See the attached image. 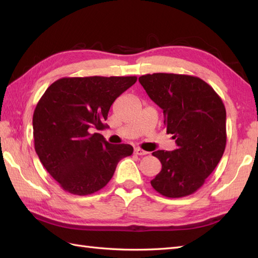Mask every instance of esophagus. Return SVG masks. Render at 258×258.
<instances>
[{"label":"esophagus","mask_w":258,"mask_h":258,"mask_svg":"<svg viewBox=\"0 0 258 258\" xmlns=\"http://www.w3.org/2000/svg\"><path fill=\"white\" fill-rule=\"evenodd\" d=\"M134 153L136 155H147L149 154V152L143 151L142 149H140V147H136V149L134 150Z\"/></svg>","instance_id":"34e87169"}]
</instances>
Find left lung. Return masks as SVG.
<instances>
[{
	"mask_svg": "<svg viewBox=\"0 0 258 258\" xmlns=\"http://www.w3.org/2000/svg\"><path fill=\"white\" fill-rule=\"evenodd\" d=\"M163 109L167 134L177 149L155 151L162 171L151 184L177 199L195 193L221 161L226 146V109L213 87L196 76L154 73L139 79Z\"/></svg>",
	"mask_w": 258,
	"mask_h": 258,
	"instance_id": "obj_1",
	"label": "left lung"
}]
</instances>
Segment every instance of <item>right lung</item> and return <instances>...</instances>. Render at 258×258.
<instances>
[{"mask_svg": "<svg viewBox=\"0 0 258 258\" xmlns=\"http://www.w3.org/2000/svg\"><path fill=\"white\" fill-rule=\"evenodd\" d=\"M136 76L63 78L47 87L33 114L35 152L59 186L74 195L100 190L112 178L130 144H109L94 130L114 101L132 86Z\"/></svg>", "mask_w": 258, "mask_h": 258, "instance_id": "add662e5", "label": "right lung"}]
</instances>
